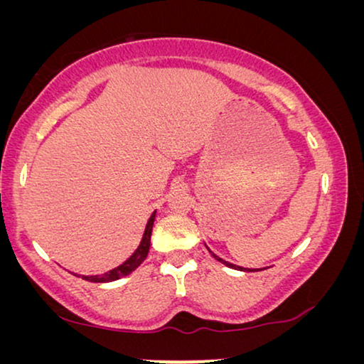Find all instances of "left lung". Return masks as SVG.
Returning <instances> with one entry per match:
<instances>
[{
	"instance_id": "8db88e82",
	"label": "left lung",
	"mask_w": 364,
	"mask_h": 364,
	"mask_svg": "<svg viewBox=\"0 0 364 364\" xmlns=\"http://www.w3.org/2000/svg\"><path fill=\"white\" fill-rule=\"evenodd\" d=\"M212 257L215 258V260H218V262H222V263H225L227 267H230V268H235V270H242L243 272V268L242 267H237V265H233V263H228V262H225V260H222V258H218L215 253H212ZM245 272H248V270H245Z\"/></svg>"
}]
</instances>
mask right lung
I'll use <instances>...</instances> for the list:
<instances>
[{
	"mask_svg": "<svg viewBox=\"0 0 364 364\" xmlns=\"http://www.w3.org/2000/svg\"><path fill=\"white\" fill-rule=\"evenodd\" d=\"M154 220H156V212L152 213L151 218H149L147 225H146V232H144V237L141 240V245L137 247V250L132 253L131 257L127 258L126 262L122 263V265H119L117 268H114V270L104 273V275H96V277H82L84 280L87 282H94V283H106V282H114V280H119V278L129 275V273H132L136 268L141 265V263L146 260L147 258V253H149V247H151V235H152V225H154Z\"/></svg>",
	"mask_w": 364,
	"mask_h": 364,
	"instance_id": "obj_1",
	"label": "right lung"
}]
</instances>
